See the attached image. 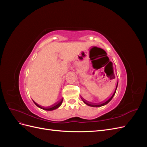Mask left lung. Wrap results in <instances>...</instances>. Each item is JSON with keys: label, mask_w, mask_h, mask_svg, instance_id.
I'll return each mask as SVG.
<instances>
[{"label": "left lung", "mask_w": 147, "mask_h": 147, "mask_svg": "<svg viewBox=\"0 0 147 147\" xmlns=\"http://www.w3.org/2000/svg\"><path fill=\"white\" fill-rule=\"evenodd\" d=\"M110 77H112V78H115V75H114V74H113V72L112 74V75H111V76ZM118 82H117V86H116V88H115V91H114V92H113V94H112V96H111L109 99H108L107 100H105V102H102V103H91V102H88V101H86V100H84L83 97L82 98L81 97V99H82V100L83 101V102L85 104H86L87 105H88V106H90V107H102V106H104V105H106V104H107L112 99V98L113 97V96H115V92H116V91H117V87H118Z\"/></svg>", "instance_id": "8db88e82"}]
</instances>
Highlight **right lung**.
I'll use <instances>...</instances> for the list:
<instances>
[{"label":"right lung","mask_w":147,"mask_h":147,"mask_svg":"<svg viewBox=\"0 0 147 147\" xmlns=\"http://www.w3.org/2000/svg\"><path fill=\"white\" fill-rule=\"evenodd\" d=\"M63 99H61L60 100H59L58 102H56V103L53 104H52V105H49V106H48V107H43V106L38 105V104L36 103V102H34V101L33 100L34 103L35 105H36L38 107L40 108L41 109L45 110H48V111L54 110H55V109H57V108H59V107L61 106V105L62 104V102H63Z\"/></svg>","instance_id":"right-lung-1"}]
</instances>
